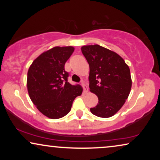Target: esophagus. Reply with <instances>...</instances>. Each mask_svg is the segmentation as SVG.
Returning <instances> with one entry per match:
<instances>
[{"mask_svg":"<svg viewBox=\"0 0 160 160\" xmlns=\"http://www.w3.org/2000/svg\"><path fill=\"white\" fill-rule=\"evenodd\" d=\"M82 86L83 87V89H84V92L87 93V92H88V87H87V86L85 84V83L84 82L82 83Z\"/></svg>","mask_w":160,"mask_h":160,"instance_id":"1","label":"esophagus"}]
</instances>
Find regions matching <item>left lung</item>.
I'll list each match as a JSON object with an SVG mask.
<instances>
[{"label": "left lung", "mask_w": 160, "mask_h": 160, "mask_svg": "<svg viewBox=\"0 0 160 160\" xmlns=\"http://www.w3.org/2000/svg\"><path fill=\"white\" fill-rule=\"evenodd\" d=\"M89 65V89L98 98L90 111L98 117H112L123 106L130 95L132 79L129 66L116 52L101 46L81 48Z\"/></svg>", "instance_id": "obj_1"}]
</instances>
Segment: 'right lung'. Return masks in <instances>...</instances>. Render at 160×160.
<instances>
[{"instance_id":"obj_1","label":"right lung","mask_w":160,"mask_h":160,"mask_svg":"<svg viewBox=\"0 0 160 160\" xmlns=\"http://www.w3.org/2000/svg\"><path fill=\"white\" fill-rule=\"evenodd\" d=\"M74 47H55L40 54L28 71L27 87L30 100L41 113L53 119L70 112L74 99L82 95L79 84L68 82L65 64Z\"/></svg>"}]
</instances>
